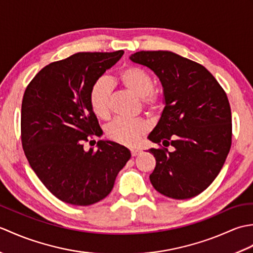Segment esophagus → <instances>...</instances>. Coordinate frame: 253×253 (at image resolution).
I'll use <instances>...</instances> for the list:
<instances>
[{"label":"esophagus","instance_id":"34e87169","mask_svg":"<svg viewBox=\"0 0 253 253\" xmlns=\"http://www.w3.org/2000/svg\"><path fill=\"white\" fill-rule=\"evenodd\" d=\"M140 154V151L139 150H136V149H131V155L132 157H137V155Z\"/></svg>","mask_w":253,"mask_h":253}]
</instances>
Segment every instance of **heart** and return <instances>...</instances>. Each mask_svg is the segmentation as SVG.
I'll list each match as a JSON object with an SVG mask.
<instances>
[{"label":"heart","mask_w":253,"mask_h":253,"mask_svg":"<svg viewBox=\"0 0 253 253\" xmlns=\"http://www.w3.org/2000/svg\"><path fill=\"white\" fill-rule=\"evenodd\" d=\"M118 79L127 90L141 99L142 104L147 109L151 112H159L162 109V96L153 90V78L144 69L136 66L126 67L118 74ZM110 96L111 84L109 80L105 78L96 79L89 91V103L99 118H106L110 115ZM149 129V123L142 118H116L107 125L106 135L113 141L125 146H133Z\"/></svg>","instance_id":"1"}]
</instances>
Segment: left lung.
Listing matches in <instances>:
<instances>
[{
	"label": "left lung",
	"instance_id": "1",
	"mask_svg": "<svg viewBox=\"0 0 253 253\" xmlns=\"http://www.w3.org/2000/svg\"><path fill=\"white\" fill-rule=\"evenodd\" d=\"M151 69L163 88L164 109L149 140L164 147L148 151L157 161L154 189L184 200L198 196L221 171L232 144V113L223 88L206 67L169 51L129 56Z\"/></svg>",
	"mask_w": 253,
	"mask_h": 253
}]
</instances>
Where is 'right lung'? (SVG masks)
Instances as JSON below:
<instances>
[{
    "mask_svg": "<svg viewBox=\"0 0 253 253\" xmlns=\"http://www.w3.org/2000/svg\"><path fill=\"white\" fill-rule=\"evenodd\" d=\"M124 51L80 52L42 68L21 103V142L26 158L49 191L73 206H90L112 191L130 151L99 140L84 149L88 136L102 129L89 103L96 79L121 60Z\"/></svg>",
    "mask_w": 253,
    "mask_h": 253,
    "instance_id": "add662e5",
    "label": "right lung"
}]
</instances>
